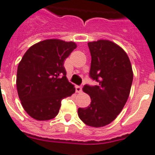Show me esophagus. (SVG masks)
I'll use <instances>...</instances> for the list:
<instances>
[{
	"instance_id": "obj_1",
	"label": "esophagus",
	"mask_w": 155,
	"mask_h": 155,
	"mask_svg": "<svg viewBox=\"0 0 155 155\" xmlns=\"http://www.w3.org/2000/svg\"><path fill=\"white\" fill-rule=\"evenodd\" d=\"M76 93H81V92H82V86H76Z\"/></svg>"
}]
</instances>
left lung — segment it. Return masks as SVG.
<instances>
[{"instance_id": "obj_1", "label": "left lung", "mask_w": 155, "mask_h": 155, "mask_svg": "<svg viewBox=\"0 0 155 155\" xmlns=\"http://www.w3.org/2000/svg\"><path fill=\"white\" fill-rule=\"evenodd\" d=\"M88 47L92 58L90 77L98 84H86L83 88L91 103L86 108L78 109V115L88 126L101 127L114 120L124 107L133 71L127 53L115 43L99 40L89 42Z\"/></svg>"}]
</instances>
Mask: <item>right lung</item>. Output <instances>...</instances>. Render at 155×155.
Returning a JSON list of instances; mask_svg holds the SVG:
<instances>
[{
  "instance_id": "1",
  "label": "right lung",
  "mask_w": 155,
  "mask_h": 155,
  "mask_svg": "<svg viewBox=\"0 0 155 155\" xmlns=\"http://www.w3.org/2000/svg\"><path fill=\"white\" fill-rule=\"evenodd\" d=\"M76 45L48 39L28 49L19 62L16 86L22 107L38 120L56 117L62 99L75 93L66 78L64 62Z\"/></svg>"
}]
</instances>
